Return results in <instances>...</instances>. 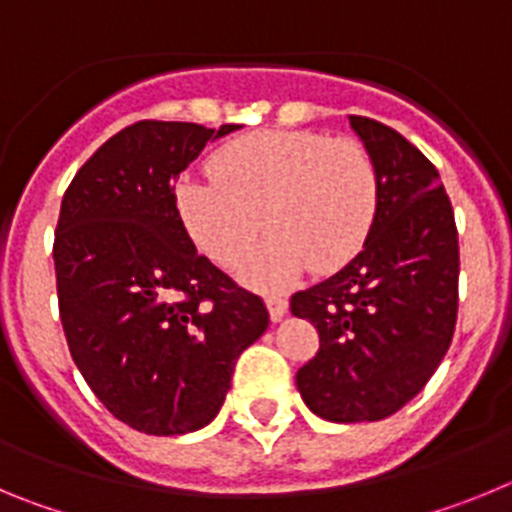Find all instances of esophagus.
<instances>
[{
	"label": "esophagus",
	"instance_id": "34e87169",
	"mask_svg": "<svg viewBox=\"0 0 512 512\" xmlns=\"http://www.w3.org/2000/svg\"><path fill=\"white\" fill-rule=\"evenodd\" d=\"M266 307H269V318L274 320V323H279V320H282L289 310L287 300H282V297H277V295L266 297Z\"/></svg>",
	"mask_w": 512,
	"mask_h": 512
}]
</instances>
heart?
<instances>
[{"mask_svg": "<svg viewBox=\"0 0 512 512\" xmlns=\"http://www.w3.org/2000/svg\"><path fill=\"white\" fill-rule=\"evenodd\" d=\"M210 182L184 176L176 212L192 243L217 266H235L261 225L269 233L241 279L282 289L312 269L330 274L369 238L379 176L361 143L312 130H264L225 143L210 158Z\"/></svg>", "mask_w": 512, "mask_h": 512, "instance_id": "b5f03b06", "label": "heart"}]
</instances>
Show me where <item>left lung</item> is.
<instances>
[{"instance_id": "left-lung-1", "label": "left lung", "mask_w": 512, "mask_h": 512, "mask_svg": "<svg viewBox=\"0 0 512 512\" xmlns=\"http://www.w3.org/2000/svg\"><path fill=\"white\" fill-rule=\"evenodd\" d=\"M348 122L377 166V217L354 259L289 307L320 336L297 372L305 405L333 423H364L413 400L449 351L459 235L436 166L382 122Z\"/></svg>"}]
</instances>
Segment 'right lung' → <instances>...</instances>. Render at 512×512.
I'll list each match as a JSON object with an SVG mask.
<instances>
[{"mask_svg":"<svg viewBox=\"0 0 512 512\" xmlns=\"http://www.w3.org/2000/svg\"><path fill=\"white\" fill-rule=\"evenodd\" d=\"M233 130L140 120L63 194L53 261L71 359L104 408L151 436L205 428L269 328L261 297L200 256L176 212L179 174Z\"/></svg>","mask_w":512,"mask_h":512,"instance_id":"obj_1","label":"right lung"}]
</instances>
